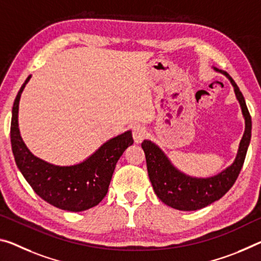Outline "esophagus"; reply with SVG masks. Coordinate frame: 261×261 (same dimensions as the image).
<instances>
[{
  "instance_id": "esophagus-1",
  "label": "esophagus",
  "mask_w": 261,
  "mask_h": 261,
  "mask_svg": "<svg viewBox=\"0 0 261 261\" xmlns=\"http://www.w3.org/2000/svg\"><path fill=\"white\" fill-rule=\"evenodd\" d=\"M132 136H134L135 143L140 144L147 137V131L143 125H140V124H136V125L132 127Z\"/></svg>"
}]
</instances>
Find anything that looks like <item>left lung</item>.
Instances as JSON below:
<instances>
[{"instance_id": "8db88e82", "label": "left lung", "mask_w": 261, "mask_h": 261, "mask_svg": "<svg viewBox=\"0 0 261 261\" xmlns=\"http://www.w3.org/2000/svg\"><path fill=\"white\" fill-rule=\"evenodd\" d=\"M214 69L224 74L233 86L236 97L241 105L244 119H245V131L239 144L237 156L233 164L218 173L217 175L210 177L189 176L179 171L169 161L163 150L151 140H144L142 143L146 158L147 173L156 196L165 204L177 210H182V212H193V210L204 208L214 203L215 201L220 200L229 192L241 173L251 140V116L242 92L229 74L216 67H214Z\"/></svg>"}]
</instances>
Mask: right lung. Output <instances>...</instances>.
<instances>
[{
    "label": "right lung",
    "mask_w": 261,
    "mask_h": 261,
    "mask_svg": "<svg viewBox=\"0 0 261 261\" xmlns=\"http://www.w3.org/2000/svg\"><path fill=\"white\" fill-rule=\"evenodd\" d=\"M30 77L20 87L12 107L10 138L16 165L37 195L47 203L74 213L93 208L107 195L116 164L134 144L131 131L109 139L80 164L58 166L41 160L27 147L18 129L20 94Z\"/></svg>",
    "instance_id": "1"
}]
</instances>
